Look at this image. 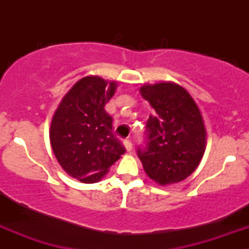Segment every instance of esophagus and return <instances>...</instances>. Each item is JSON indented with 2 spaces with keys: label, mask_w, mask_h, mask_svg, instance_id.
<instances>
[{
  "label": "esophagus",
  "mask_w": 249,
  "mask_h": 249,
  "mask_svg": "<svg viewBox=\"0 0 249 249\" xmlns=\"http://www.w3.org/2000/svg\"><path fill=\"white\" fill-rule=\"evenodd\" d=\"M123 144H124L125 149H126L127 152H130V150L132 149V142H131V141H130L129 139L124 140V142H123Z\"/></svg>",
  "instance_id": "esophagus-1"
}]
</instances>
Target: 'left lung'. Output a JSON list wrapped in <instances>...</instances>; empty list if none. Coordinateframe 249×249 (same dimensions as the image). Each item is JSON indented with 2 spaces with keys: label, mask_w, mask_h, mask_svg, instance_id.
Segmentation results:
<instances>
[{
  "label": "left lung",
  "mask_w": 249,
  "mask_h": 249,
  "mask_svg": "<svg viewBox=\"0 0 249 249\" xmlns=\"http://www.w3.org/2000/svg\"><path fill=\"white\" fill-rule=\"evenodd\" d=\"M141 95L155 110L145 125L147 145L137 154L143 169L158 184L189 177L206 149V129L199 107L189 92L172 82L141 87Z\"/></svg>",
  "instance_id": "8db88e82"
}]
</instances>
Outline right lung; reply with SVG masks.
Listing matches in <instances>:
<instances>
[{
  "mask_svg": "<svg viewBox=\"0 0 249 249\" xmlns=\"http://www.w3.org/2000/svg\"><path fill=\"white\" fill-rule=\"evenodd\" d=\"M117 87L101 77L82 78L53 115L49 137L55 158L71 177L83 183L99 182L125 153L105 109Z\"/></svg>",
  "mask_w": 249,
  "mask_h": 249,
  "instance_id": "1",
  "label": "right lung"
}]
</instances>
